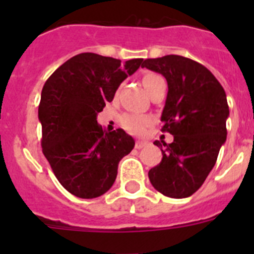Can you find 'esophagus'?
<instances>
[{"label": "esophagus", "instance_id": "obj_1", "mask_svg": "<svg viewBox=\"0 0 254 254\" xmlns=\"http://www.w3.org/2000/svg\"><path fill=\"white\" fill-rule=\"evenodd\" d=\"M147 145L146 141H136V143H134V147L136 149H142V147H145Z\"/></svg>", "mask_w": 254, "mask_h": 254}]
</instances>
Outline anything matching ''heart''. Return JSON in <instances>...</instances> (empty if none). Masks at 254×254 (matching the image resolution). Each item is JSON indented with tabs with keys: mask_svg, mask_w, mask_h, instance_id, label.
<instances>
[{
	"mask_svg": "<svg viewBox=\"0 0 254 254\" xmlns=\"http://www.w3.org/2000/svg\"><path fill=\"white\" fill-rule=\"evenodd\" d=\"M160 80H164V78L158 73H147V75L143 76L142 84L147 93H150L155 84ZM121 123H122L123 128L127 129L131 133L140 134L145 132V129L151 125V120H150V117L142 116V114H125L121 118Z\"/></svg>",
	"mask_w": 254,
	"mask_h": 254,
	"instance_id": "obj_1",
	"label": "heart"
}]
</instances>
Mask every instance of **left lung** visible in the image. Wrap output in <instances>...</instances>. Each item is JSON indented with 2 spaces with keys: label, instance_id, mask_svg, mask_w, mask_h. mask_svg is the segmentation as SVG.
Instances as JSON below:
<instances>
[{
  "label": "left lung",
  "instance_id": "1",
  "mask_svg": "<svg viewBox=\"0 0 254 254\" xmlns=\"http://www.w3.org/2000/svg\"><path fill=\"white\" fill-rule=\"evenodd\" d=\"M142 67L167 78L161 131L174 136L169 145L154 142L163 159L149 170V179L164 196L186 198L203 185L226 140V94L217 78L190 58H147Z\"/></svg>",
  "mask_w": 254,
  "mask_h": 254
}]
</instances>
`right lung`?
I'll use <instances>...</instances> for the list:
<instances>
[{"mask_svg":"<svg viewBox=\"0 0 254 254\" xmlns=\"http://www.w3.org/2000/svg\"><path fill=\"white\" fill-rule=\"evenodd\" d=\"M142 58L120 60L80 53L49 76L38 117L42 149L62 187L80 198H95L113 186L121 159L134 146L122 128L107 132L96 121L123 80Z\"/></svg>","mask_w":254,"mask_h":254,"instance_id":"1","label":"right lung"}]
</instances>
